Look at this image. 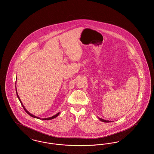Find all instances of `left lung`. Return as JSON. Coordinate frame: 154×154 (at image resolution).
<instances>
[{
    "instance_id": "obj_1",
    "label": "left lung",
    "mask_w": 154,
    "mask_h": 154,
    "mask_svg": "<svg viewBox=\"0 0 154 154\" xmlns=\"http://www.w3.org/2000/svg\"><path fill=\"white\" fill-rule=\"evenodd\" d=\"M99 119L101 121H102V122H111V121H108V120H105V119H103L102 118H99Z\"/></svg>"
}]
</instances>
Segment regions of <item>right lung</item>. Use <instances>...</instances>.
Here are the masks:
<instances>
[{"instance_id": "right-lung-1", "label": "right lung", "mask_w": 154, "mask_h": 154, "mask_svg": "<svg viewBox=\"0 0 154 154\" xmlns=\"http://www.w3.org/2000/svg\"><path fill=\"white\" fill-rule=\"evenodd\" d=\"M16 84V83H15ZM15 90H16V94H17V97H18V99H19V100H20V102L21 103V105H22V107H23V109L26 112V113H28L29 115L30 116H31V117H32L35 118H37V119H42V120H50V119H54V118H55L57 117L58 116L59 114V112H58L57 114H55V115H54V116H53L52 117H48L47 118H42L38 117H36L35 116H34V115H33V114H30L29 112L28 111V110H26V109L25 108V107L23 106V104H22V102H21V99H20V97H19V96L18 95V93H17V88H16V86H15Z\"/></svg>"}]
</instances>
